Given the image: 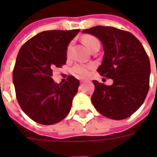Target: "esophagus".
Instances as JSON below:
<instances>
[{"label": "esophagus", "instance_id": "1", "mask_svg": "<svg viewBox=\"0 0 157 157\" xmlns=\"http://www.w3.org/2000/svg\"><path fill=\"white\" fill-rule=\"evenodd\" d=\"M84 82H85V80H84V79H82V80H81V82H82V83Z\"/></svg>", "mask_w": 157, "mask_h": 157}]
</instances>
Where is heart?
<instances>
[{
	"mask_svg": "<svg viewBox=\"0 0 157 157\" xmlns=\"http://www.w3.org/2000/svg\"><path fill=\"white\" fill-rule=\"evenodd\" d=\"M97 41H98V39H96L95 37L92 36H86L83 38V43L85 44V45L87 48L90 49V48L92 47V45L96 43ZM71 46L70 45L67 49V54H70ZM92 68V65H85V64H76L73 66L72 68V71L75 73V75H77L80 77H86L87 76L90 72V70Z\"/></svg>",
	"mask_w": 157,
	"mask_h": 157,
	"instance_id": "obj_1",
	"label": "heart"
}]
</instances>
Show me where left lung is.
<instances>
[{
    "instance_id": "8db88e82",
    "label": "left lung",
    "mask_w": 157,
    "mask_h": 157,
    "mask_svg": "<svg viewBox=\"0 0 157 157\" xmlns=\"http://www.w3.org/2000/svg\"><path fill=\"white\" fill-rule=\"evenodd\" d=\"M82 33L102 42L104 55L98 72L113 81L111 86L92 81V104L109 118H128L143 104L149 91L151 65L145 48L132 33L113 27L97 26Z\"/></svg>"
}]
</instances>
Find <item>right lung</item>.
<instances>
[{
  "label": "right lung",
  "instance_id": "right-lung-1",
  "mask_svg": "<svg viewBox=\"0 0 157 157\" xmlns=\"http://www.w3.org/2000/svg\"><path fill=\"white\" fill-rule=\"evenodd\" d=\"M80 29L49 30L38 33L20 48L12 81L19 105L39 124H54L68 115L80 82L73 75L57 84L53 68L66 62L67 48Z\"/></svg>",
  "mask_w": 157,
  "mask_h": 157
}]
</instances>
